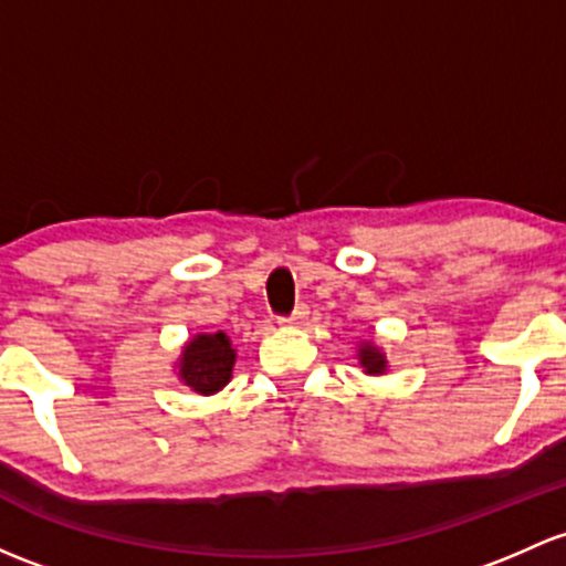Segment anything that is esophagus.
Listing matches in <instances>:
<instances>
[{
    "mask_svg": "<svg viewBox=\"0 0 566 566\" xmlns=\"http://www.w3.org/2000/svg\"><path fill=\"white\" fill-rule=\"evenodd\" d=\"M306 314H308L306 303H298V306H295L293 312L284 314V317H279V323H284V325H298V323H303V319H306Z\"/></svg>",
    "mask_w": 566,
    "mask_h": 566,
    "instance_id": "obj_1",
    "label": "esophagus"
}]
</instances>
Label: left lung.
Here are the masks:
<instances>
[{
	"instance_id": "obj_1",
	"label": "left lung",
	"mask_w": 566,
	"mask_h": 566,
	"mask_svg": "<svg viewBox=\"0 0 566 566\" xmlns=\"http://www.w3.org/2000/svg\"><path fill=\"white\" fill-rule=\"evenodd\" d=\"M360 363H363V368H366L368 374H382L385 371V355L379 353L377 347H371V344H366V347L360 349Z\"/></svg>"
}]
</instances>
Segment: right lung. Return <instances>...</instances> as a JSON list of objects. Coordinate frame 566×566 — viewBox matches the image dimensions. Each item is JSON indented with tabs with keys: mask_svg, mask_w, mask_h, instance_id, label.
Segmentation results:
<instances>
[{
	"mask_svg": "<svg viewBox=\"0 0 566 566\" xmlns=\"http://www.w3.org/2000/svg\"><path fill=\"white\" fill-rule=\"evenodd\" d=\"M235 349L224 333H200L198 338L184 347V358L178 363V377L195 392H217L230 382L233 374Z\"/></svg>",
	"mask_w": 566,
	"mask_h": 566,
	"instance_id": "right-lung-1",
	"label": "right lung"
}]
</instances>
